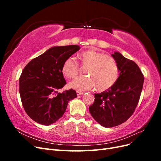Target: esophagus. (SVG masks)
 I'll return each mask as SVG.
<instances>
[{"instance_id":"1","label":"esophagus","mask_w":161,"mask_h":161,"mask_svg":"<svg viewBox=\"0 0 161 161\" xmlns=\"http://www.w3.org/2000/svg\"><path fill=\"white\" fill-rule=\"evenodd\" d=\"M82 94H84V92H82V91H76V95H78V96H79V95H82Z\"/></svg>"}]
</instances>
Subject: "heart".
<instances>
[{
  "instance_id": "obj_1",
  "label": "heart",
  "mask_w": 161,
  "mask_h": 161,
  "mask_svg": "<svg viewBox=\"0 0 161 161\" xmlns=\"http://www.w3.org/2000/svg\"><path fill=\"white\" fill-rule=\"evenodd\" d=\"M79 59L82 65L87 66L85 74L88 76L76 77L70 82V88L82 91L95 86L102 91L111 88L118 80L119 69L113 57L89 50L81 52ZM79 71V64L72 57L67 58L63 62L62 72L65 76L74 78Z\"/></svg>"
}]
</instances>
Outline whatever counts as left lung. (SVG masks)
Returning <instances> with one entry per match:
<instances>
[{
    "instance_id": "1",
    "label": "left lung",
    "mask_w": 161,
    "mask_h": 161,
    "mask_svg": "<svg viewBox=\"0 0 161 161\" xmlns=\"http://www.w3.org/2000/svg\"><path fill=\"white\" fill-rule=\"evenodd\" d=\"M118 66L119 76L111 88L95 93L90 114L105 128H112L128 120L137 106L142 90L144 75L136 63L119 52L111 55Z\"/></svg>"
}]
</instances>
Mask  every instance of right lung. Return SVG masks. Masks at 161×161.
<instances>
[{"label": "right lung", "instance_id": "add662e5", "mask_svg": "<svg viewBox=\"0 0 161 161\" xmlns=\"http://www.w3.org/2000/svg\"><path fill=\"white\" fill-rule=\"evenodd\" d=\"M79 46H55L31 60L19 78V93L27 114L37 123L48 125L65 113L69 101L76 97L70 89L58 91L66 84L62 65L80 50Z\"/></svg>", "mask_w": 161, "mask_h": 161}]
</instances>
